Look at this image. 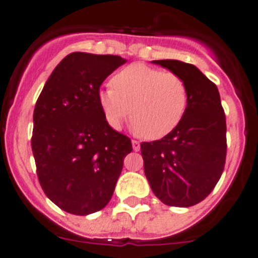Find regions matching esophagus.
Returning <instances> with one entry per match:
<instances>
[{"label":"esophagus","mask_w":258,"mask_h":258,"mask_svg":"<svg viewBox=\"0 0 258 258\" xmlns=\"http://www.w3.org/2000/svg\"><path fill=\"white\" fill-rule=\"evenodd\" d=\"M132 145H133V150L134 151L141 150V143H139L138 141H132Z\"/></svg>","instance_id":"34e87169"}]
</instances>
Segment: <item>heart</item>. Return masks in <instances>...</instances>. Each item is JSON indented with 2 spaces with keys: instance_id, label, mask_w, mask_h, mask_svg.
<instances>
[{
  "instance_id": "b5f03b06",
  "label": "heart",
  "mask_w": 258,
  "mask_h": 258,
  "mask_svg": "<svg viewBox=\"0 0 258 258\" xmlns=\"http://www.w3.org/2000/svg\"><path fill=\"white\" fill-rule=\"evenodd\" d=\"M188 86L174 72L132 63L101 89L98 103L107 124L120 131L131 116L134 131L147 139H161L181 122L188 107Z\"/></svg>"
}]
</instances>
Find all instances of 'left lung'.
I'll return each mask as SVG.
<instances>
[{
  "mask_svg": "<svg viewBox=\"0 0 258 258\" xmlns=\"http://www.w3.org/2000/svg\"><path fill=\"white\" fill-rule=\"evenodd\" d=\"M153 62L183 77L189 100L183 120L171 133L141 143L146 178L167 206H195L214 190L225 166L226 120L220 94L192 63Z\"/></svg>",
  "mask_w": 258,
  "mask_h": 258,
  "instance_id": "left-lung-1",
  "label": "left lung"
}]
</instances>
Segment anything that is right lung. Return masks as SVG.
Returning a JSON list of instances; mask_svg holds the SVG:
<instances>
[{"label": "right lung", "mask_w": 258, "mask_h": 258, "mask_svg": "<svg viewBox=\"0 0 258 258\" xmlns=\"http://www.w3.org/2000/svg\"><path fill=\"white\" fill-rule=\"evenodd\" d=\"M125 61L73 52L52 72L35 103L32 151L38 180L69 214L102 210L133 151L131 138L113 131L98 103L103 80Z\"/></svg>", "instance_id": "1"}]
</instances>
